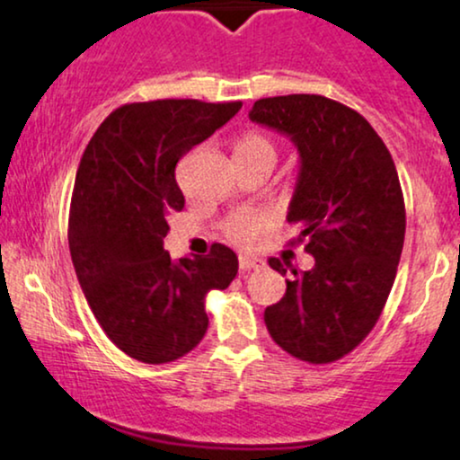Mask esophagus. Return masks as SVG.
Here are the masks:
<instances>
[{"mask_svg":"<svg viewBox=\"0 0 460 460\" xmlns=\"http://www.w3.org/2000/svg\"><path fill=\"white\" fill-rule=\"evenodd\" d=\"M261 265H263V261L259 257H246V254H242V257H240V272L242 274L251 272V270L261 268Z\"/></svg>","mask_w":460,"mask_h":460,"instance_id":"34e87169","label":"esophagus"}]
</instances>
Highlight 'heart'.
Instances as JSON below:
<instances>
[{"label": "heart", "instance_id": "obj_1", "mask_svg": "<svg viewBox=\"0 0 460 460\" xmlns=\"http://www.w3.org/2000/svg\"><path fill=\"white\" fill-rule=\"evenodd\" d=\"M234 154H235V160H244V163H248V160H261V158L274 160L276 163L279 147H276L272 137L265 135L261 130L252 128V130L242 132V135L237 137L234 143ZM259 229H261V223H259L257 216H251V214L231 216V218L223 225L226 240H231L237 246H251L252 242L257 240Z\"/></svg>", "mask_w": 460, "mask_h": 460}]
</instances>
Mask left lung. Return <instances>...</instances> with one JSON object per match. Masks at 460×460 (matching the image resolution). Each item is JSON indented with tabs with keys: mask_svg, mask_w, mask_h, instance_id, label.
Instances as JSON below:
<instances>
[{
	"mask_svg": "<svg viewBox=\"0 0 460 460\" xmlns=\"http://www.w3.org/2000/svg\"><path fill=\"white\" fill-rule=\"evenodd\" d=\"M251 119L291 137L300 177L287 220L300 225L314 257L308 272L289 274L283 300L265 308L279 347L308 364H330L377 323L405 242V199L388 147L358 111L317 93L261 98Z\"/></svg>",
	"mask_w": 460,
	"mask_h": 460,
	"instance_id": "1",
	"label": "left lung"
}]
</instances>
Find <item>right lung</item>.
<instances>
[{
  "mask_svg": "<svg viewBox=\"0 0 460 460\" xmlns=\"http://www.w3.org/2000/svg\"><path fill=\"white\" fill-rule=\"evenodd\" d=\"M242 102L149 101L115 109L76 171L68 244L76 279L104 334L126 356L167 364L208 332L206 296L237 274L231 248L171 261L169 214L184 209L175 167Z\"/></svg>",
  "mask_w": 460,
  "mask_h": 460,
  "instance_id": "obj_1",
  "label": "right lung"
}]
</instances>
